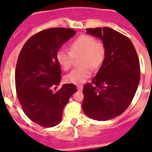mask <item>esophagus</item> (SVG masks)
<instances>
[{"instance_id":"obj_1","label":"esophagus","mask_w":152,"mask_h":152,"mask_svg":"<svg viewBox=\"0 0 152 152\" xmlns=\"http://www.w3.org/2000/svg\"><path fill=\"white\" fill-rule=\"evenodd\" d=\"M77 90H78L79 91H81L83 90V86H82V85L77 86Z\"/></svg>"}]
</instances>
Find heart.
<instances>
[{
  "label": "heart",
  "instance_id": "b5f03b06",
  "mask_svg": "<svg viewBox=\"0 0 152 152\" xmlns=\"http://www.w3.org/2000/svg\"><path fill=\"white\" fill-rule=\"evenodd\" d=\"M70 51L60 49L57 52V61L64 70H69L72 66L74 57L82 56V67L73 69L64 76L66 83L82 84L91 75V68L96 69L101 66L105 57V48L101 42L95 41L93 37L81 34L70 44Z\"/></svg>",
  "mask_w": 152,
  "mask_h": 152
}]
</instances>
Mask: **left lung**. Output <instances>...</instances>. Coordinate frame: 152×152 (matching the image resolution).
Returning a JSON list of instances; mask_svg holds the SVG:
<instances>
[{
  "instance_id": "obj_1",
  "label": "left lung",
  "mask_w": 152,
  "mask_h": 152,
  "mask_svg": "<svg viewBox=\"0 0 152 152\" xmlns=\"http://www.w3.org/2000/svg\"><path fill=\"white\" fill-rule=\"evenodd\" d=\"M86 30L101 39L105 57L92 82L83 86L82 108L94 120H110L121 115L134 97L140 79L139 59L131 40L115 30Z\"/></svg>"
}]
</instances>
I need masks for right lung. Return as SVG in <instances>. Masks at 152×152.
Instances as JSON below:
<instances>
[{
  "instance_id": "obj_1",
  "label": "right lung",
  "mask_w": 152,
  "mask_h": 152,
  "mask_svg": "<svg viewBox=\"0 0 152 152\" xmlns=\"http://www.w3.org/2000/svg\"><path fill=\"white\" fill-rule=\"evenodd\" d=\"M76 33L64 27L42 31L25 42L18 57L15 75L18 99L25 114L43 127H53L61 121L64 106L77 91L72 83L53 90L61 79L57 52Z\"/></svg>"
}]
</instances>
